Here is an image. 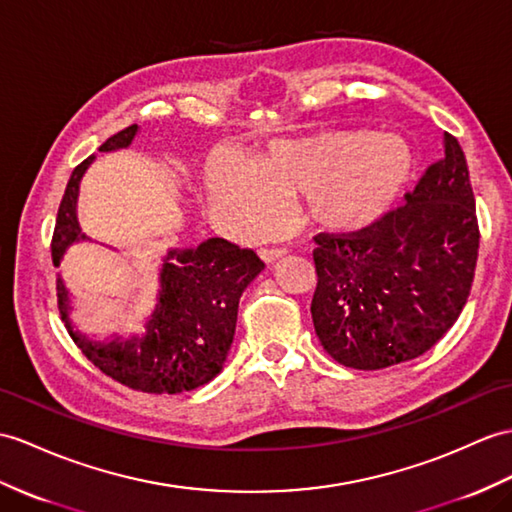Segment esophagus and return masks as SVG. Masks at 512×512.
<instances>
[{"mask_svg": "<svg viewBox=\"0 0 512 512\" xmlns=\"http://www.w3.org/2000/svg\"><path fill=\"white\" fill-rule=\"evenodd\" d=\"M260 258L265 260V263H273V260H278V258H282L284 254H286V249H280V247H276V249H260Z\"/></svg>", "mask_w": 512, "mask_h": 512, "instance_id": "34e87169", "label": "esophagus"}]
</instances>
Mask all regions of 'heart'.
I'll list each match as a JSON object with an SVG mask.
<instances>
[{
	"instance_id": "1",
	"label": "heart",
	"mask_w": 512,
	"mask_h": 512,
	"mask_svg": "<svg viewBox=\"0 0 512 512\" xmlns=\"http://www.w3.org/2000/svg\"><path fill=\"white\" fill-rule=\"evenodd\" d=\"M413 171L415 156L400 136L332 130L278 139L249 162L215 156L206 167V191L217 219L239 236L276 228L282 199L295 195L306 223L345 234L389 213Z\"/></svg>"
}]
</instances>
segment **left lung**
Here are the masks:
<instances>
[{"instance_id": "1", "label": "left lung", "mask_w": 512, "mask_h": 512, "mask_svg": "<svg viewBox=\"0 0 512 512\" xmlns=\"http://www.w3.org/2000/svg\"><path fill=\"white\" fill-rule=\"evenodd\" d=\"M406 204L350 236L317 234L315 332L334 360L384 369L428 352L463 313L480 230L469 169L452 134Z\"/></svg>"}]
</instances>
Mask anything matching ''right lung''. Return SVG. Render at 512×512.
Returning a JSON list of instances; mask_svg holds the SVG:
<instances>
[{"mask_svg": "<svg viewBox=\"0 0 512 512\" xmlns=\"http://www.w3.org/2000/svg\"><path fill=\"white\" fill-rule=\"evenodd\" d=\"M139 126H130L99 147L117 152L130 147ZM95 156L73 169L62 197L52 241L54 267H60L69 245L89 241L78 223V193L82 176ZM265 263L252 249H241L226 239H208L197 247H171L162 256L158 297L145 334L130 339L112 336L95 341L73 328L69 319V289L58 276V310L71 339L106 376L134 391L182 393L213 380L226 363L236 330L239 299Z\"/></svg>", "mask_w": 512, "mask_h": 512, "instance_id": "obj_1", "label": "right lung"}]
</instances>
